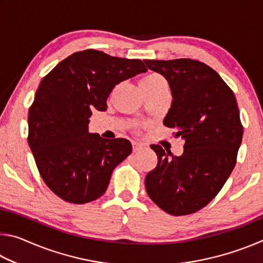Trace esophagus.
I'll return each instance as SVG.
<instances>
[{"mask_svg": "<svg viewBox=\"0 0 263 263\" xmlns=\"http://www.w3.org/2000/svg\"><path fill=\"white\" fill-rule=\"evenodd\" d=\"M132 145H133V152H138V151L145 148V144H142V142H139V141H133Z\"/></svg>", "mask_w": 263, "mask_h": 263, "instance_id": "esophagus-1", "label": "esophagus"}]
</instances>
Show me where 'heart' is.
<instances>
[{
    "mask_svg": "<svg viewBox=\"0 0 263 263\" xmlns=\"http://www.w3.org/2000/svg\"><path fill=\"white\" fill-rule=\"evenodd\" d=\"M163 83H166V81H164V79L161 77V75H159L157 73H152V74L146 75L145 78L141 79L140 87L141 88H154V87H158V86H160V84H163Z\"/></svg>",
    "mask_w": 263,
    "mask_h": 263,
    "instance_id": "1",
    "label": "heart"
}]
</instances>
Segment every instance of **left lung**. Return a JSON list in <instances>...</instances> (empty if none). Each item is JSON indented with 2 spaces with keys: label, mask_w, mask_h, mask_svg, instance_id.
I'll list each match as a JSON object with an SVG mask.
<instances>
[{
  "label": "left lung",
  "mask_w": 263,
  "mask_h": 263,
  "mask_svg": "<svg viewBox=\"0 0 263 263\" xmlns=\"http://www.w3.org/2000/svg\"><path fill=\"white\" fill-rule=\"evenodd\" d=\"M144 62L168 81L173 101L163 124L184 140L180 157L151 146L158 164L146 175V191L169 215H190L216 197L237 163L243 132L237 100L220 75L201 61Z\"/></svg>",
  "instance_id": "1"
}]
</instances>
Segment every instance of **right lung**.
I'll list each match as a JSON object with an SVG mask.
<instances>
[{
  "label": "right lung",
  "mask_w": 263,
  "mask_h": 263,
  "mask_svg": "<svg viewBox=\"0 0 263 263\" xmlns=\"http://www.w3.org/2000/svg\"><path fill=\"white\" fill-rule=\"evenodd\" d=\"M146 70L139 59L84 50L42 80L29 109L28 142L42 179L61 199L84 204L101 197L116 166L131 154L127 139L89 132V117L106 110L116 84Z\"/></svg>",
  "instance_id": "obj_1"
}]
</instances>
